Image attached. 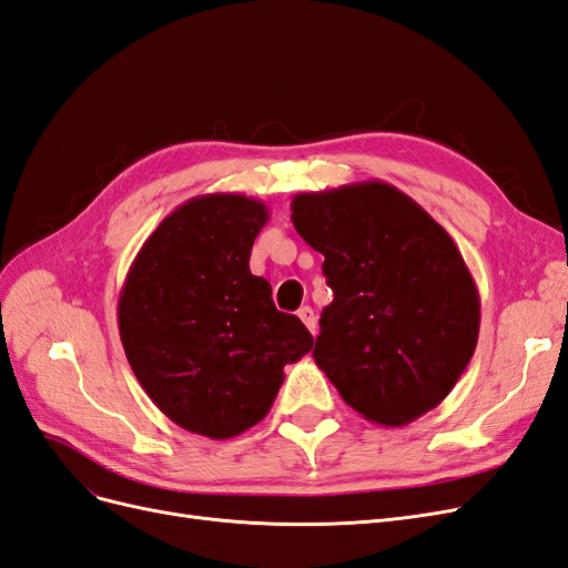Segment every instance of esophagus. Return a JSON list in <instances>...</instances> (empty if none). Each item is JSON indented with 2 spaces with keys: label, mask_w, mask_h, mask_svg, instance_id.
<instances>
[{
  "label": "esophagus",
  "mask_w": 568,
  "mask_h": 568,
  "mask_svg": "<svg viewBox=\"0 0 568 568\" xmlns=\"http://www.w3.org/2000/svg\"><path fill=\"white\" fill-rule=\"evenodd\" d=\"M298 317H301V322L307 326V329H311V334L315 336L317 334V320H315V311L311 305H303L301 311H298Z\"/></svg>",
  "instance_id": "obj_1"
}]
</instances>
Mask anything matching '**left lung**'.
Segmentation results:
<instances>
[{"label": "left lung", "mask_w": 568, "mask_h": 568, "mask_svg": "<svg viewBox=\"0 0 568 568\" xmlns=\"http://www.w3.org/2000/svg\"><path fill=\"white\" fill-rule=\"evenodd\" d=\"M324 255L334 301L313 357L355 412L405 426L440 405L476 351L480 298L453 236L393 184L369 180L291 201Z\"/></svg>", "instance_id": "8db88e82"}]
</instances>
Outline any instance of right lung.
Masks as SVG:
<instances>
[{"label": "right lung", "instance_id": "1", "mask_svg": "<svg viewBox=\"0 0 568 568\" xmlns=\"http://www.w3.org/2000/svg\"><path fill=\"white\" fill-rule=\"evenodd\" d=\"M267 205L244 194L194 196L136 253L118 298L128 363L149 398L186 432L222 440L270 412L284 365L313 348L296 315L248 270Z\"/></svg>", "mask_w": 568, "mask_h": 568}]
</instances>
